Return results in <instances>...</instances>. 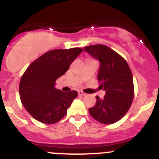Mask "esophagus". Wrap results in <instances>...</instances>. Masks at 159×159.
I'll use <instances>...</instances> for the list:
<instances>
[{
	"label": "esophagus",
	"mask_w": 159,
	"mask_h": 159,
	"mask_svg": "<svg viewBox=\"0 0 159 159\" xmlns=\"http://www.w3.org/2000/svg\"><path fill=\"white\" fill-rule=\"evenodd\" d=\"M78 95H80V96H84V95H86V94L84 93V92H83L82 91H79V92H78Z\"/></svg>",
	"instance_id": "esophagus-1"
}]
</instances>
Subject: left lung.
<instances>
[{
  "mask_svg": "<svg viewBox=\"0 0 159 159\" xmlns=\"http://www.w3.org/2000/svg\"><path fill=\"white\" fill-rule=\"evenodd\" d=\"M100 62L98 81L106 94L96 96L95 106L89 108L93 119L102 124H111L122 119L128 111L134 99L133 76L127 61L116 52L103 44L84 48Z\"/></svg>",
  "mask_w": 159,
  "mask_h": 159,
  "instance_id": "obj_1",
  "label": "left lung"
}]
</instances>
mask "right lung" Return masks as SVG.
I'll list each match as a JSON object with an SVG mask.
<instances>
[{"mask_svg": "<svg viewBox=\"0 0 159 159\" xmlns=\"http://www.w3.org/2000/svg\"><path fill=\"white\" fill-rule=\"evenodd\" d=\"M82 51L80 48L51 50L25 70L20 81V98L27 111L37 121L53 124L66 116L78 93L57 89L56 80L64 75Z\"/></svg>", "mask_w": 159, "mask_h": 159, "instance_id": "add662e5", "label": "right lung"}]
</instances>
